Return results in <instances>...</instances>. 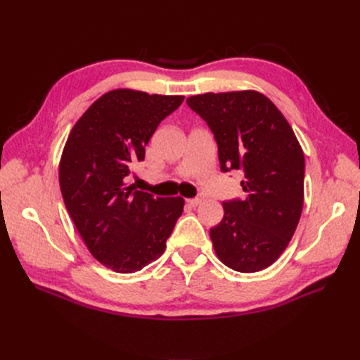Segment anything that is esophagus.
Instances as JSON below:
<instances>
[{
	"label": "esophagus",
	"instance_id": "1",
	"mask_svg": "<svg viewBox=\"0 0 360 360\" xmlns=\"http://www.w3.org/2000/svg\"><path fill=\"white\" fill-rule=\"evenodd\" d=\"M186 202H188L191 207H197V205L201 204V200H200V198H189V200H186Z\"/></svg>",
	"mask_w": 360,
	"mask_h": 360
}]
</instances>
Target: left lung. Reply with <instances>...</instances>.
I'll list each match as a JSON object with an SVG mask.
<instances>
[{
  "mask_svg": "<svg viewBox=\"0 0 360 360\" xmlns=\"http://www.w3.org/2000/svg\"><path fill=\"white\" fill-rule=\"evenodd\" d=\"M191 110L209 124L222 171L242 169L243 200L222 202L210 230L214 252L242 274L271 266L287 249L303 209L304 156L287 118L255 90L191 96Z\"/></svg>",
  "mask_w": 360,
  "mask_h": 360,
  "instance_id": "left-lung-1",
  "label": "left lung"
}]
</instances>
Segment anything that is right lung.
I'll use <instances>...</instances> for the list:
<instances>
[{
  "label": "right lung",
  "instance_id": "right-lung-1",
  "mask_svg": "<svg viewBox=\"0 0 360 360\" xmlns=\"http://www.w3.org/2000/svg\"><path fill=\"white\" fill-rule=\"evenodd\" d=\"M183 101L108 91L75 123L63 148L58 179L66 209L90 254L117 274H134L158 259L183 213L181 197L155 198L126 183L159 123Z\"/></svg>",
  "mask_w": 360,
  "mask_h": 360
}]
</instances>
